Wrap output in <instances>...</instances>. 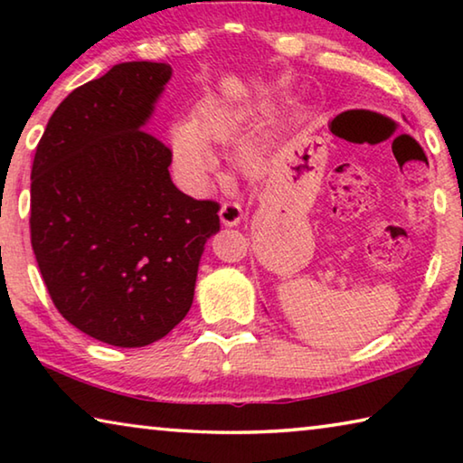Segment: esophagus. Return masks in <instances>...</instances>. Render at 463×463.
<instances>
[{
    "mask_svg": "<svg viewBox=\"0 0 463 463\" xmlns=\"http://www.w3.org/2000/svg\"><path fill=\"white\" fill-rule=\"evenodd\" d=\"M242 218V208L239 202H222L221 221L224 226H237Z\"/></svg>",
    "mask_w": 463,
    "mask_h": 463,
    "instance_id": "34e87169",
    "label": "esophagus"
}]
</instances>
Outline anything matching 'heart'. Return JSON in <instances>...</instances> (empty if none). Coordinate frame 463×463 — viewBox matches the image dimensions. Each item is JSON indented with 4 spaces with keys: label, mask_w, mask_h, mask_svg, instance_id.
<instances>
[{
    "label": "heart",
    "mask_w": 463,
    "mask_h": 463,
    "mask_svg": "<svg viewBox=\"0 0 463 463\" xmlns=\"http://www.w3.org/2000/svg\"><path fill=\"white\" fill-rule=\"evenodd\" d=\"M237 130V116L218 99H208L198 108L194 124L177 122L171 128V145L175 159L185 174L206 177L216 169L210 145L229 143Z\"/></svg>",
    "instance_id": "heart-1"
}]
</instances>
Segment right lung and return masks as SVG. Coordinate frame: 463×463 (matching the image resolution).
<instances>
[{
	"instance_id": "add662e5",
	"label": "right lung",
	"mask_w": 463,
	"mask_h": 463,
	"mask_svg": "<svg viewBox=\"0 0 463 463\" xmlns=\"http://www.w3.org/2000/svg\"><path fill=\"white\" fill-rule=\"evenodd\" d=\"M171 77L165 62L114 65L73 90L36 146L30 241L51 300L114 347L165 336L194 300L218 202L171 182V148L145 130Z\"/></svg>"
}]
</instances>
